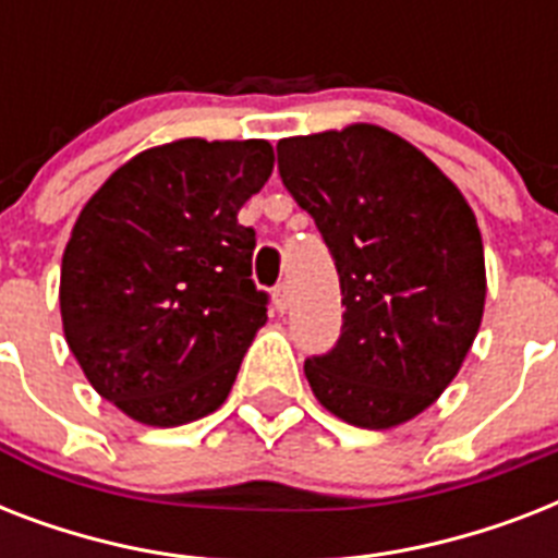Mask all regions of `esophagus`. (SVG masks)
Returning a JSON list of instances; mask_svg holds the SVG:
<instances>
[{"instance_id":"esophagus-1","label":"esophagus","mask_w":558,"mask_h":558,"mask_svg":"<svg viewBox=\"0 0 558 558\" xmlns=\"http://www.w3.org/2000/svg\"><path fill=\"white\" fill-rule=\"evenodd\" d=\"M271 301H275V310H278V313H287L289 301H292V298H289L287 283H278V287H275V292H271Z\"/></svg>"}]
</instances>
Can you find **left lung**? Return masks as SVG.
Instances as JSON below:
<instances>
[{
    "instance_id": "1",
    "label": "left lung",
    "mask_w": 558,
    "mask_h": 558,
    "mask_svg": "<svg viewBox=\"0 0 558 558\" xmlns=\"http://www.w3.org/2000/svg\"><path fill=\"white\" fill-rule=\"evenodd\" d=\"M341 283V336L304 362L327 411L359 428L416 416L458 376L484 315V243L463 193L373 124L278 142Z\"/></svg>"
}]
</instances>
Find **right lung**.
I'll return each mask as SVG.
<instances>
[{
	"instance_id": "obj_1",
	"label": "right lung",
	"mask_w": 558,
	"mask_h": 558,
	"mask_svg": "<svg viewBox=\"0 0 558 558\" xmlns=\"http://www.w3.org/2000/svg\"><path fill=\"white\" fill-rule=\"evenodd\" d=\"M275 168L269 142L138 153L86 202L60 271L63 332L92 388L144 425L217 411L266 324L240 208Z\"/></svg>"
}]
</instances>
